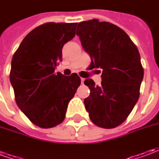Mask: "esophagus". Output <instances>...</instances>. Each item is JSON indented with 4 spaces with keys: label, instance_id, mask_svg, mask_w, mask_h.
Listing matches in <instances>:
<instances>
[{
    "label": "esophagus",
    "instance_id": "esophagus-1",
    "mask_svg": "<svg viewBox=\"0 0 159 159\" xmlns=\"http://www.w3.org/2000/svg\"><path fill=\"white\" fill-rule=\"evenodd\" d=\"M84 80H85L84 78H81V83H83V82H84Z\"/></svg>",
    "mask_w": 159,
    "mask_h": 159
}]
</instances>
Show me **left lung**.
Listing matches in <instances>:
<instances>
[{
  "mask_svg": "<svg viewBox=\"0 0 159 159\" xmlns=\"http://www.w3.org/2000/svg\"><path fill=\"white\" fill-rule=\"evenodd\" d=\"M76 35L91 58L90 68L102 69L100 86L90 78L84 81L90 89L85 108L95 125L116 128L139 100L144 76L140 52L126 32L111 23L83 21L77 25Z\"/></svg>",
  "mask_w": 159,
  "mask_h": 159,
  "instance_id": "8db88e82",
  "label": "left lung"
}]
</instances>
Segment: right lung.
Returning a JSON list of instances; mask_svg holds the SVG:
<instances>
[{
	"label": "right lung",
	"instance_id": "right-lung-1",
	"mask_svg": "<svg viewBox=\"0 0 159 159\" xmlns=\"http://www.w3.org/2000/svg\"><path fill=\"white\" fill-rule=\"evenodd\" d=\"M77 23H46L31 30L13 54L10 82L16 103L30 122L52 128L66 117L81 79L76 73L54 72L62 48L76 35Z\"/></svg>",
	"mask_w": 159,
	"mask_h": 159
}]
</instances>
